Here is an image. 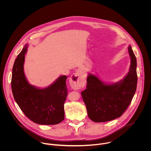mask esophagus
I'll return each instance as SVG.
<instances>
[{
    "label": "esophagus",
    "mask_w": 151,
    "mask_h": 151,
    "mask_svg": "<svg viewBox=\"0 0 151 151\" xmlns=\"http://www.w3.org/2000/svg\"><path fill=\"white\" fill-rule=\"evenodd\" d=\"M70 83L71 88L74 90L81 89L86 84L85 76L80 71H77L71 76Z\"/></svg>",
    "instance_id": "1"
}]
</instances>
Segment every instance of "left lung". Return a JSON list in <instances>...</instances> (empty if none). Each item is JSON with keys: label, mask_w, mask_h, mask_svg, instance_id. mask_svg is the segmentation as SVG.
Returning <instances> with one entry per match:
<instances>
[{"label": "left lung", "mask_w": 151, "mask_h": 151, "mask_svg": "<svg viewBox=\"0 0 151 151\" xmlns=\"http://www.w3.org/2000/svg\"><path fill=\"white\" fill-rule=\"evenodd\" d=\"M131 65L123 80L106 84L96 76L89 74L86 89L81 92L88 116L94 122H106L120 117L129 106L137 84V59L129 46Z\"/></svg>", "instance_id": "1"}]
</instances>
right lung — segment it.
Segmentation results:
<instances>
[{
  "label": "right lung",
  "instance_id": "obj_1",
  "mask_svg": "<svg viewBox=\"0 0 151 151\" xmlns=\"http://www.w3.org/2000/svg\"><path fill=\"white\" fill-rule=\"evenodd\" d=\"M27 47L26 44L13 65L11 85L14 98L24 114L33 122L44 125L59 124L65 119L67 77L62 76L52 85L43 89L30 85L24 73Z\"/></svg>",
  "mask_w": 151,
  "mask_h": 151
}]
</instances>
